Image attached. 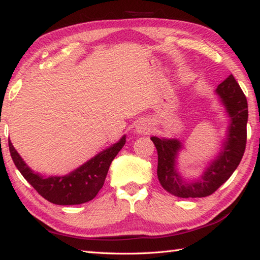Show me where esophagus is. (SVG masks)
<instances>
[{"instance_id": "34e87169", "label": "esophagus", "mask_w": 260, "mask_h": 260, "mask_svg": "<svg viewBox=\"0 0 260 260\" xmlns=\"http://www.w3.org/2000/svg\"><path fill=\"white\" fill-rule=\"evenodd\" d=\"M150 124L147 120H140L138 124L135 125V132L138 134H148L150 132Z\"/></svg>"}]
</instances>
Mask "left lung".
Listing matches in <instances>:
<instances>
[{
    "mask_svg": "<svg viewBox=\"0 0 260 260\" xmlns=\"http://www.w3.org/2000/svg\"><path fill=\"white\" fill-rule=\"evenodd\" d=\"M215 94L226 109L230 125L218 156L209 162L199 179L187 181L178 172L177 159L179 151L183 148L178 139L150 138L158 153V180L161 187L174 196L195 199L211 195L231 178L243 157L248 122L245 95L232 74L217 87Z\"/></svg>",
    "mask_w": 260,
    "mask_h": 260,
    "instance_id": "obj_1",
    "label": "left lung"
}]
</instances>
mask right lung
Wrapping results in <instances>:
<instances>
[{
    "mask_svg": "<svg viewBox=\"0 0 260 260\" xmlns=\"http://www.w3.org/2000/svg\"><path fill=\"white\" fill-rule=\"evenodd\" d=\"M125 143L126 135L69 174L48 178L30 170L10 141L9 150L21 175L43 199L57 205H77L89 202L98 195L100 189L103 187L113 158Z\"/></svg>",
    "mask_w": 260,
    "mask_h": 260,
    "instance_id": "1",
    "label": "right lung"
}]
</instances>
